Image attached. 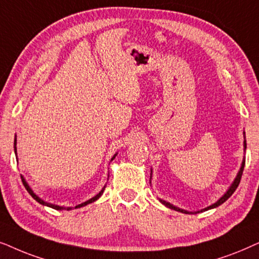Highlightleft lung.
Listing matches in <instances>:
<instances>
[{
  "mask_svg": "<svg viewBox=\"0 0 259 259\" xmlns=\"http://www.w3.org/2000/svg\"><path fill=\"white\" fill-rule=\"evenodd\" d=\"M244 134H245V133H244ZM244 149H246V141H245V140H244ZM244 165H245V160H243V162H242V167H240L239 171H238L237 177H236V179H234V181L232 182V185L230 186V188L227 189L225 194H224V195L222 196V198H220V199L218 200V201L214 202V204L211 205V206H208V207H206V208H202L201 211H198V212H195V213H199V212H204V211H208V209H211V208H215V207H218V206H220V205H222V204H224V202H225L226 200L229 199L230 196L233 194L234 191H236L237 187H238V185H239V182H240V179H242V175H243ZM160 201H161L162 204H163L164 206H167L168 208L175 209V211H179V212H182V213H187V214H188V213H192V212L185 211V209H182V208H179V207H177V206H173V205H171V204H169V202L164 201V200H162V199H160Z\"/></svg>",
  "mask_w": 259,
  "mask_h": 259,
  "instance_id": "obj_1",
  "label": "left lung"
}]
</instances>
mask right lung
I'll return each instance as SVG.
<instances>
[{
	"instance_id": "1",
	"label": "right lung",
	"mask_w": 259,
	"mask_h": 259,
	"mask_svg": "<svg viewBox=\"0 0 259 259\" xmlns=\"http://www.w3.org/2000/svg\"><path fill=\"white\" fill-rule=\"evenodd\" d=\"M14 151H15V154H16V136H15V140H14ZM116 155H117V154H115V156H113V157L111 158V161L113 160V158H115V157H116ZM21 179H22L23 186H25V188L27 189V192H28V193H29V194H30V195H32V196H33V198H34V199H35L37 202H39V204H41V205H45V206H48V207H52V208H54V209H58V211H60V209H67V211H70V209H72V208H73V207H63V206H58V205H53V204H50V202H46V201H44V200H42V199H40V198H39V196H37V195L35 194V193H34V192L32 191V188H30V187H29V186H28V184H27V182H26V180H25V178H23V177H22V175H21ZM104 189H105V186H104V188H103V189H102V191H101V192H99L97 195H96V196H94V198H91V199H90V200H88V201L82 202V204H80V205H77V206H75V207H74V208H80V207H82V206H86V205L91 204V202H94V201H96V200H97V199H99V198H101V195L103 194V192H104Z\"/></svg>"
}]
</instances>
